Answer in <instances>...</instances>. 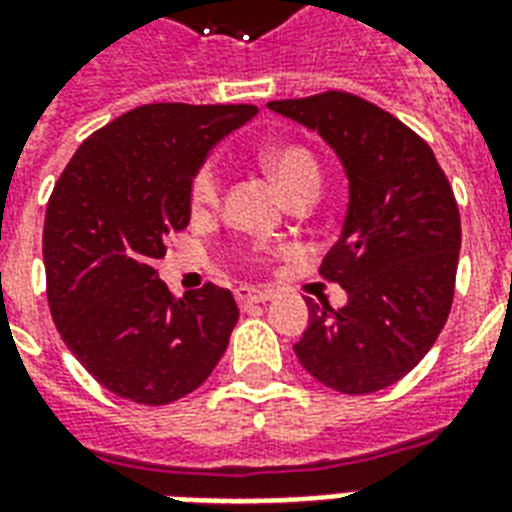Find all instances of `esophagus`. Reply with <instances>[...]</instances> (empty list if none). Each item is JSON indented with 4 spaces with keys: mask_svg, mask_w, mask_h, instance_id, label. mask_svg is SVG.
Listing matches in <instances>:
<instances>
[{
    "mask_svg": "<svg viewBox=\"0 0 512 512\" xmlns=\"http://www.w3.org/2000/svg\"><path fill=\"white\" fill-rule=\"evenodd\" d=\"M236 300L239 305H255V303H268L273 300L271 289H257V287H239L236 289Z\"/></svg>",
    "mask_w": 512,
    "mask_h": 512,
    "instance_id": "esophagus-1",
    "label": "esophagus"
}]
</instances>
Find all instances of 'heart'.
<instances>
[{
  "mask_svg": "<svg viewBox=\"0 0 512 512\" xmlns=\"http://www.w3.org/2000/svg\"><path fill=\"white\" fill-rule=\"evenodd\" d=\"M265 172L273 177V183L279 185V191L287 199H295L305 191H319L321 170L316 156L303 146L287 143L276 146L263 154ZM193 212H212L220 201V177L212 164H201L199 172L193 175L191 191H188Z\"/></svg>",
  "mask_w": 512,
  "mask_h": 512,
  "instance_id": "obj_1",
  "label": "heart"
}]
</instances>
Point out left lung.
I'll return each instance as SVG.
<instances>
[{
    "label": "left lung",
    "instance_id": "1",
    "mask_svg": "<svg viewBox=\"0 0 512 512\" xmlns=\"http://www.w3.org/2000/svg\"><path fill=\"white\" fill-rule=\"evenodd\" d=\"M340 156L350 201L319 273L348 303H313L295 345L327 388L361 396L398 382L441 335L454 300L460 209L430 146L396 116L350 92L273 100Z\"/></svg>",
    "mask_w": 512,
    "mask_h": 512
}]
</instances>
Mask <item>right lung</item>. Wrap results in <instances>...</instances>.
I'll return each instance as SVG.
<instances>
[{
    "label": "right lung",
    "mask_w": 512,
    "mask_h": 512,
    "mask_svg": "<svg viewBox=\"0 0 512 512\" xmlns=\"http://www.w3.org/2000/svg\"><path fill=\"white\" fill-rule=\"evenodd\" d=\"M257 106L151 103L84 140L52 188L42 255L47 303L76 361L106 390L162 406L207 380L239 305L204 284L175 297L156 260L191 220L193 175Z\"/></svg>",
    "instance_id": "1"
}]
</instances>
